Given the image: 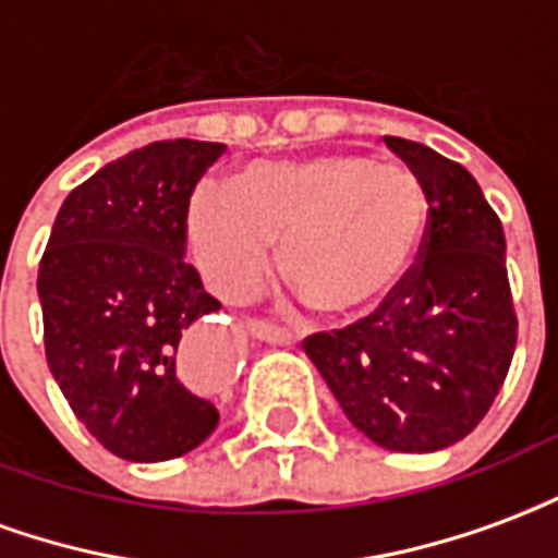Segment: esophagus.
Returning <instances> with one entry per match:
<instances>
[{
    "mask_svg": "<svg viewBox=\"0 0 558 558\" xmlns=\"http://www.w3.org/2000/svg\"><path fill=\"white\" fill-rule=\"evenodd\" d=\"M247 331H251V338L266 340V343H275V347H290V343H292L290 331H283V328L271 326V323H263V319H254V323H247Z\"/></svg>",
    "mask_w": 558,
    "mask_h": 558,
    "instance_id": "esophagus-1",
    "label": "esophagus"
}]
</instances>
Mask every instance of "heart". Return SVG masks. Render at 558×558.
<instances>
[{"label": "heart", "mask_w": 558, "mask_h": 558, "mask_svg": "<svg viewBox=\"0 0 558 558\" xmlns=\"http://www.w3.org/2000/svg\"><path fill=\"white\" fill-rule=\"evenodd\" d=\"M427 196L415 175L364 155L256 160L235 187L199 184L184 235L199 275L220 299H244L266 275L271 242L280 271L326 319L374 314L418 259Z\"/></svg>", "instance_id": "b5f03b06"}]
</instances>
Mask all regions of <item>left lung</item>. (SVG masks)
<instances>
[{
  "mask_svg": "<svg viewBox=\"0 0 558 558\" xmlns=\"http://www.w3.org/2000/svg\"><path fill=\"white\" fill-rule=\"evenodd\" d=\"M427 196L418 263L398 290L338 331L304 340L343 415L371 442L427 454L478 427L517 343L499 215L466 167L430 146L386 137Z\"/></svg>",
  "mask_w": 558,
  "mask_h": 558,
  "instance_id": "obj_1",
  "label": "left lung"
}]
</instances>
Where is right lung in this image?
<instances>
[{
	"mask_svg": "<svg viewBox=\"0 0 558 558\" xmlns=\"http://www.w3.org/2000/svg\"><path fill=\"white\" fill-rule=\"evenodd\" d=\"M223 148L160 140L110 160L65 196L41 256L50 374L86 430L131 463L187 454L218 427L184 367L187 328L220 311L184 263V211Z\"/></svg>",
	"mask_w": 558,
	"mask_h": 558,
	"instance_id": "1",
	"label": "right lung"
}]
</instances>
